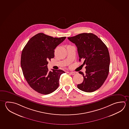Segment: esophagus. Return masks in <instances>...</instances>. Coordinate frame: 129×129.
I'll return each instance as SVG.
<instances>
[{
  "instance_id": "1",
  "label": "esophagus",
  "mask_w": 129,
  "mask_h": 129,
  "mask_svg": "<svg viewBox=\"0 0 129 129\" xmlns=\"http://www.w3.org/2000/svg\"><path fill=\"white\" fill-rule=\"evenodd\" d=\"M77 72H70V74H71V75H74L76 74H77Z\"/></svg>"
}]
</instances>
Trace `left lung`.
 Returning a JSON list of instances; mask_svg holds the SVG:
<instances>
[{"mask_svg":"<svg viewBox=\"0 0 129 129\" xmlns=\"http://www.w3.org/2000/svg\"><path fill=\"white\" fill-rule=\"evenodd\" d=\"M68 39L77 46L79 61L83 60V64L86 65L85 74L79 72L84 80L77 87L86 92L97 90L104 83L109 72L110 57L106 46L92 33H82Z\"/></svg>","mask_w":129,"mask_h":129,"instance_id":"left-lung-1","label":"left lung"}]
</instances>
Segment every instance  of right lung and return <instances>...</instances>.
Wrapping results in <instances>:
<instances>
[{
  "instance_id": "obj_1",
  "label": "right lung",
  "mask_w": 129,
  "mask_h": 129,
  "mask_svg": "<svg viewBox=\"0 0 129 129\" xmlns=\"http://www.w3.org/2000/svg\"><path fill=\"white\" fill-rule=\"evenodd\" d=\"M66 37L53 38L39 33L31 38L23 48L21 66L26 80L34 90L47 95L59 86L61 70L49 71L48 61L54 57V49Z\"/></svg>"
}]
</instances>
